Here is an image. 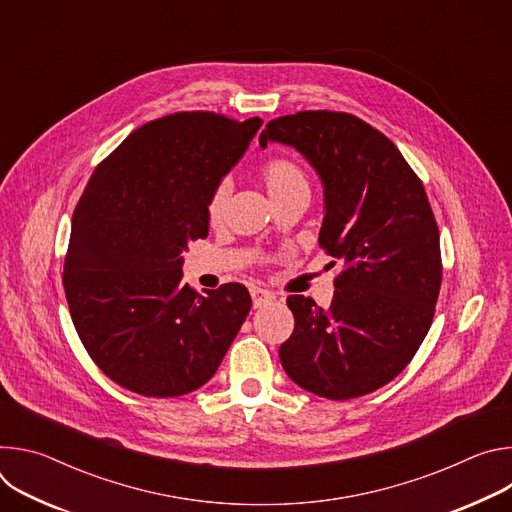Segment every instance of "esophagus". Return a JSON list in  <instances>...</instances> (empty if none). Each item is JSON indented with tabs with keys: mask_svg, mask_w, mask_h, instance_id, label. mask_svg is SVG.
Listing matches in <instances>:
<instances>
[{
	"mask_svg": "<svg viewBox=\"0 0 512 512\" xmlns=\"http://www.w3.org/2000/svg\"><path fill=\"white\" fill-rule=\"evenodd\" d=\"M251 298H253V308H261L265 304H269L275 296L271 294L269 289H263V287H251Z\"/></svg>",
	"mask_w": 512,
	"mask_h": 512,
	"instance_id": "esophagus-1",
	"label": "esophagus"
}]
</instances>
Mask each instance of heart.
<instances>
[{"label":"heart","instance_id":"1","mask_svg":"<svg viewBox=\"0 0 512 512\" xmlns=\"http://www.w3.org/2000/svg\"><path fill=\"white\" fill-rule=\"evenodd\" d=\"M259 180L263 182L271 200H279L294 192H310V182L306 172L289 158H271L259 168ZM231 186L229 182H218L206 200V218L210 225H218L225 218L229 204Z\"/></svg>","mask_w":512,"mask_h":512}]
</instances>
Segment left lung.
<instances>
[{"label":"left lung","mask_w":512,"mask_h":512,"mask_svg":"<svg viewBox=\"0 0 512 512\" xmlns=\"http://www.w3.org/2000/svg\"><path fill=\"white\" fill-rule=\"evenodd\" d=\"M267 141L316 168L326 202L318 243L342 261L328 310L287 298L296 326L279 346L281 367L326 399L373 393L411 362L440 296V231L425 188L395 143L350 113L277 117L261 131Z\"/></svg>","instance_id":"1"}]
</instances>
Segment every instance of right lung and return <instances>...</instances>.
Listing matches in <instances>:
<instances>
[{
	"instance_id": "right-lung-1",
	"label": "right lung",
	"mask_w": 512,
	"mask_h": 512,
	"mask_svg": "<svg viewBox=\"0 0 512 512\" xmlns=\"http://www.w3.org/2000/svg\"><path fill=\"white\" fill-rule=\"evenodd\" d=\"M212 111H182L135 129L91 176L72 214L64 294L97 367L143 397L202 387L241 330V283L182 281V251L208 235L206 200L261 127Z\"/></svg>"
}]
</instances>
